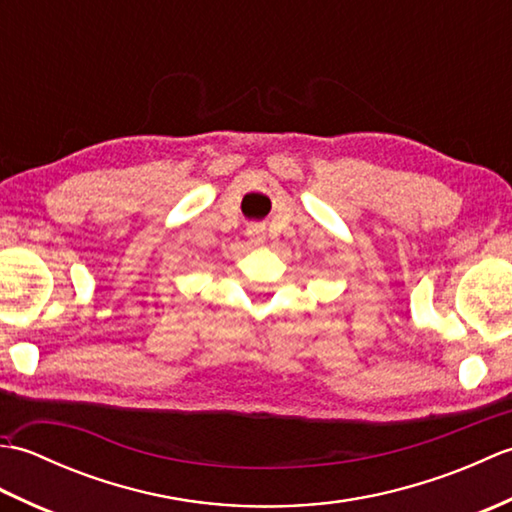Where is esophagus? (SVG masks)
Here are the masks:
<instances>
[{
  "mask_svg": "<svg viewBox=\"0 0 512 512\" xmlns=\"http://www.w3.org/2000/svg\"><path fill=\"white\" fill-rule=\"evenodd\" d=\"M248 235H250V239H253V242H259V239H262V228H250Z\"/></svg>",
  "mask_w": 512,
  "mask_h": 512,
  "instance_id": "obj_1",
  "label": "esophagus"
}]
</instances>
